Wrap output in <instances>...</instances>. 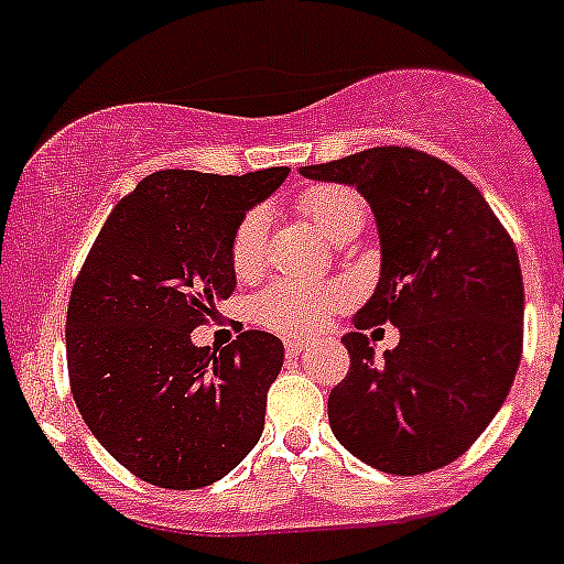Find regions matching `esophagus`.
Masks as SVG:
<instances>
[{
  "instance_id": "obj_1",
  "label": "esophagus",
  "mask_w": 564,
  "mask_h": 564,
  "mask_svg": "<svg viewBox=\"0 0 564 564\" xmlns=\"http://www.w3.org/2000/svg\"><path fill=\"white\" fill-rule=\"evenodd\" d=\"M307 348H310V343H304V340H288L285 343V354H288V357H296V354L307 351Z\"/></svg>"
}]
</instances>
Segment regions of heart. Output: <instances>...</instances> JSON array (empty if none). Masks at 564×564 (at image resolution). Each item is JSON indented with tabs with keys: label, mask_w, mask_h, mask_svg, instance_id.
Listing matches in <instances>:
<instances>
[{
	"label": "heart",
	"mask_w": 564,
	"mask_h": 564,
	"mask_svg": "<svg viewBox=\"0 0 564 564\" xmlns=\"http://www.w3.org/2000/svg\"><path fill=\"white\" fill-rule=\"evenodd\" d=\"M296 210L332 240L354 232L362 224V198L343 185H315L299 193ZM262 249H265V218L262 213L251 210L235 227L229 238V265L232 273L246 282L254 279L262 268ZM343 299V291L332 282L310 285V282H293L282 279L260 291L251 302V315L265 329L279 335L302 337L324 326L332 307Z\"/></svg>",
	"instance_id": "obj_1"
}]
</instances>
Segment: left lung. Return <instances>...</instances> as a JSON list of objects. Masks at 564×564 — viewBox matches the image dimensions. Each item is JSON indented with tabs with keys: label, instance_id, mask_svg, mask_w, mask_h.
<instances>
[{
	"label": "left lung",
	"instance_id": "8db88e82",
	"mask_svg": "<svg viewBox=\"0 0 564 564\" xmlns=\"http://www.w3.org/2000/svg\"><path fill=\"white\" fill-rule=\"evenodd\" d=\"M304 176L346 182L368 198L382 276L343 337L346 379L329 393L335 437L395 476L463 457L507 399L523 351V276L512 238L474 182L412 147H377ZM400 326L384 360L371 325Z\"/></svg>",
	"mask_w": 564,
	"mask_h": 564
}]
</instances>
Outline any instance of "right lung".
Masks as SVG:
<instances>
[{
  "instance_id": "obj_1",
  "label": "right lung",
  "mask_w": 564,
  "mask_h": 564,
  "mask_svg": "<svg viewBox=\"0 0 564 564\" xmlns=\"http://www.w3.org/2000/svg\"><path fill=\"white\" fill-rule=\"evenodd\" d=\"M285 176L149 174L112 207L74 279L72 395L107 454L149 485H213L260 440L282 340L249 329L216 354L191 332L232 296L229 238Z\"/></svg>"
}]
</instances>
